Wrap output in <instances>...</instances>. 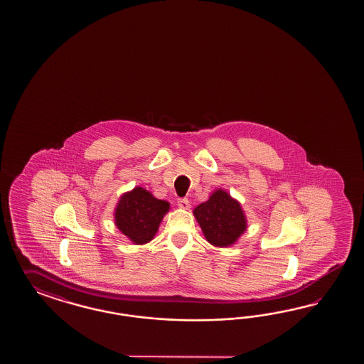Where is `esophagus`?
<instances>
[{
    "mask_svg": "<svg viewBox=\"0 0 364 364\" xmlns=\"http://www.w3.org/2000/svg\"><path fill=\"white\" fill-rule=\"evenodd\" d=\"M177 205H178L181 210H189V208H191V203H189L188 198H178Z\"/></svg>",
    "mask_w": 364,
    "mask_h": 364,
    "instance_id": "1",
    "label": "esophagus"
}]
</instances>
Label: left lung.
Returning <instances> with one entry per match:
<instances>
[{
    "label": "left lung",
    "mask_w": 364,
    "mask_h": 364,
    "mask_svg": "<svg viewBox=\"0 0 364 364\" xmlns=\"http://www.w3.org/2000/svg\"><path fill=\"white\" fill-rule=\"evenodd\" d=\"M193 215L207 242L219 248L233 245L248 227L242 204L221 188L198 204Z\"/></svg>",
    "instance_id": "8db88e82"
}]
</instances>
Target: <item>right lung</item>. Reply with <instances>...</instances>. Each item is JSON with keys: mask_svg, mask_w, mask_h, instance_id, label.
<instances>
[{"mask_svg": "<svg viewBox=\"0 0 364 364\" xmlns=\"http://www.w3.org/2000/svg\"><path fill=\"white\" fill-rule=\"evenodd\" d=\"M171 205L159 200L143 187L124 192L114 208V224L117 230L132 244L143 245L154 240L160 223Z\"/></svg>", "mask_w": 364, "mask_h": 364, "instance_id": "add662e5", "label": "right lung"}]
</instances>
